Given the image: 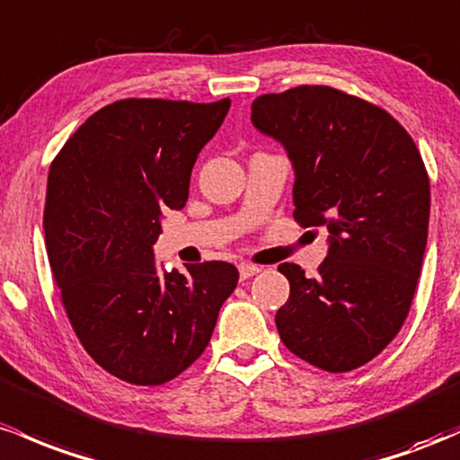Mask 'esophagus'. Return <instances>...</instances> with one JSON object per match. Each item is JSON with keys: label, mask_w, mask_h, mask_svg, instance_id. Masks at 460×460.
I'll return each instance as SVG.
<instances>
[{"label": "esophagus", "mask_w": 460, "mask_h": 460, "mask_svg": "<svg viewBox=\"0 0 460 460\" xmlns=\"http://www.w3.org/2000/svg\"><path fill=\"white\" fill-rule=\"evenodd\" d=\"M258 271H261V267L250 265V262H241V265H239V276H241V280H245V278L256 276Z\"/></svg>", "instance_id": "esophagus-1"}]
</instances>
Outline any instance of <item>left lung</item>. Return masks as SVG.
<instances>
[{"instance_id": "obj_1", "label": "left lung", "mask_w": 460, "mask_h": 460, "mask_svg": "<svg viewBox=\"0 0 460 460\" xmlns=\"http://www.w3.org/2000/svg\"><path fill=\"white\" fill-rule=\"evenodd\" d=\"M252 126L285 147L296 219L328 232L317 278L293 262L278 267L291 285L278 332L314 367L352 371L409 314L430 217L424 161L389 112L330 86L261 95Z\"/></svg>"}]
</instances>
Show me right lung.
Masks as SVG:
<instances>
[{"label":"right lung","instance_id":"obj_1","mask_svg":"<svg viewBox=\"0 0 460 460\" xmlns=\"http://www.w3.org/2000/svg\"><path fill=\"white\" fill-rule=\"evenodd\" d=\"M230 100H121L77 128L51 163L45 245L86 352L130 385H164L199 358L239 282L230 262L167 271L163 210L184 208L199 152Z\"/></svg>","mask_w":460,"mask_h":460}]
</instances>
